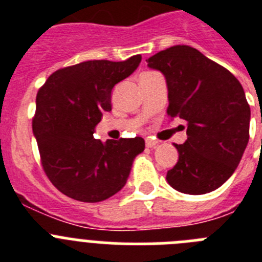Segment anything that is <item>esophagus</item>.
<instances>
[{
    "label": "esophagus",
    "instance_id": "1",
    "mask_svg": "<svg viewBox=\"0 0 262 262\" xmlns=\"http://www.w3.org/2000/svg\"><path fill=\"white\" fill-rule=\"evenodd\" d=\"M157 144H159V142H157V140H154V139H151V138L145 139V145H147L148 148H155Z\"/></svg>",
    "mask_w": 262,
    "mask_h": 262
}]
</instances>
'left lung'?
<instances>
[{
	"instance_id": "obj_1",
	"label": "left lung",
	"mask_w": 262,
	"mask_h": 262,
	"mask_svg": "<svg viewBox=\"0 0 262 262\" xmlns=\"http://www.w3.org/2000/svg\"><path fill=\"white\" fill-rule=\"evenodd\" d=\"M163 72L170 118L186 120L187 140L174 144L178 161L169 185L186 194H206L224 184L239 165L249 140L244 89L228 69L190 46H173L147 59Z\"/></svg>"
}]
</instances>
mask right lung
I'll use <instances>...</instances> for the list:
<instances>
[{"label": "right lung", "instance_id": "1", "mask_svg": "<svg viewBox=\"0 0 262 262\" xmlns=\"http://www.w3.org/2000/svg\"><path fill=\"white\" fill-rule=\"evenodd\" d=\"M142 61L89 60L53 72L36 94L32 131L40 163L57 190L80 202H101L126 185L144 139L101 142L93 138L103 111L111 110V90Z\"/></svg>", "mask_w": 262, "mask_h": 262}]
</instances>
